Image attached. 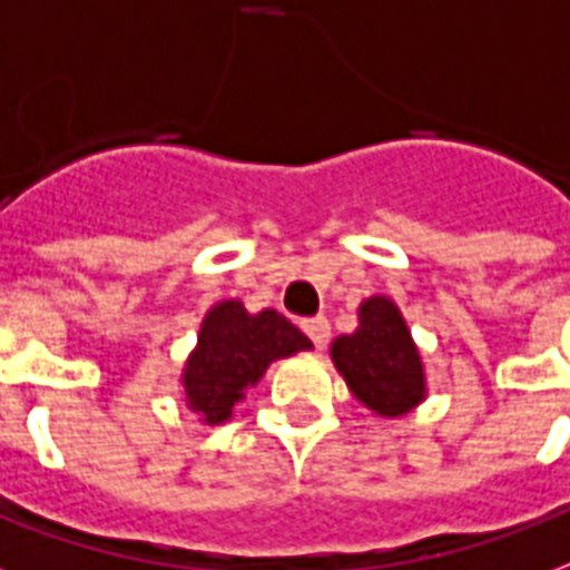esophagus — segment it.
<instances>
[{
	"mask_svg": "<svg viewBox=\"0 0 570 570\" xmlns=\"http://www.w3.org/2000/svg\"><path fill=\"white\" fill-rule=\"evenodd\" d=\"M303 331H306V336L313 340L315 348H325L327 340H331V322H327L325 315L306 318V322H303Z\"/></svg>",
	"mask_w": 570,
	"mask_h": 570,
	"instance_id": "1",
	"label": "esophagus"
}]
</instances>
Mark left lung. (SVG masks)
<instances>
[{
  "label": "left lung",
  "instance_id": "1",
  "mask_svg": "<svg viewBox=\"0 0 570 570\" xmlns=\"http://www.w3.org/2000/svg\"><path fill=\"white\" fill-rule=\"evenodd\" d=\"M336 371L380 416H404L425 401V371L404 315L389 297L361 303L358 331L336 336L331 346Z\"/></svg>",
  "mask_w": 570,
  "mask_h": 570
}]
</instances>
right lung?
I'll use <instances>...</instances> for the list:
<instances>
[{"label":"right lung","instance_id":"right-lung-1","mask_svg":"<svg viewBox=\"0 0 570 570\" xmlns=\"http://www.w3.org/2000/svg\"><path fill=\"white\" fill-rule=\"evenodd\" d=\"M303 348H313L309 336L276 309L252 315L239 301L215 303L203 318L197 348L181 373L188 406L199 422L222 425L273 361Z\"/></svg>","mask_w":570,"mask_h":570}]
</instances>
